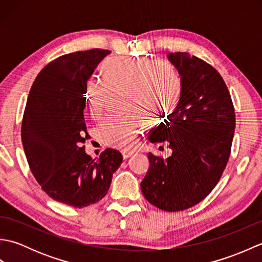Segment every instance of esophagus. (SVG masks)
Segmentation results:
<instances>
[{"instance_id": "1", "label": "esophagus", "mask_w": 262, "mask_h": 262, "mask_svg": "<svg viewBox=\"0 0 262 262\" xmlns=\"http://www.w3.org/2000/svg\"><path fill=\"white\" fill-rule=\"evenodd\" d=\"M134 151H128V149H124V151H121V154H122V157H124V159H128V158H130L132 155H134Z\"/></svg>"}]
</instances>
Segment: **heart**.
Listing matches in <instances>:
<instances>
[{
  "instance_id": "1",
  "label": "heart",
  "mask_w": 262,
  "mask_h": 262,
  "mask_svg": "<svg viewBox=\"0 0 262 262\" xmlns=\"http://www.w3.org/2000/svg\"><path fill=\"white\" fill-rule=\"evenodd\" d=\"M105 80L92 79L86 84L90 115L103 113L111 92L124 91V115H111L98 127L105 145L132 147L145 125L176 107L181 94V80L176 69L165 60L146 57H111L103 63Z\"/></svg>"
}]
</instances>
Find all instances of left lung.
I'll return each mask as SVG.
<instances>
[{
  "instance_id": "obj_1",
  "label": "left lung",
  "mask_w": 262,
  "mask_h": 262,
  "mask_svg": "<svg viewBox=\"0 0 262 262\" xmlns=\"http://www.w3.org/2000/svg\"><path fill=\"white\" fill-rule=\"evenodd\" d=\"M181 76L174 111L152 128L148 140L166 142L168 159L148 154L149 166L141 189L148 203L165 211H180L208 196L229 161L235 113L223 77L210 64L189 53H171Z\"/></svg>"
}]
</instances>
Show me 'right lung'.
<instances>
[{
	"label": "right lung",
	"mask_w": 262,
	"mask_h": 262,
	"mask_svg": "<svg viewBox=\"0 0 262 262\" xmlns=\"http://www.w3.org/2000/svg\"><path fill=\"white\" fill-rule=\"evenodd\" d=\"M109 53L93 48L48 63L32 83L22 118V145L33 177L49 197L75 208L101 200L122 162L117 149L93 160L82 146L89 137L83 115L88 80Z\"/></svg>",
	"instance_id": "1"
}]
</instances>
